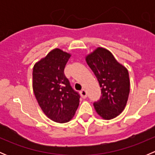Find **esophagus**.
Wrapping results in <instances>:
<instances>
[{"mask_svg": "<svg viewBox=\"0 0 155 155\" xmlns=\"http://www.w3.org/2000/svg\"><path fill=\"white\" fill-rule=\"evenodd\" d=\"M80 94H81V96H82V97L84 98V99H85V98L87 97V92L85 89H82V90L81 91Z\"/></svg>", "mask_w": 155, "mask_h": 155, "instance_id": "34e87169", "label": "esophagus"}]
</instances>
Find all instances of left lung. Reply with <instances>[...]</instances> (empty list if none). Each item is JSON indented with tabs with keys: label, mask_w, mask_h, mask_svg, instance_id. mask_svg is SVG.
Here are the masks:
<instances>
[{
	"label": "left lung",
	"mask_w": 155,
	"mask_h": 155,
	"mask_svg": "<svg viewBox=\"0 0 155 155\" xmlns=\"http://www.w3.org/2000/svg\"><path fill=\"white\" fill-rule=\"evenodd\" d=\"M85 61L101 87V99L94 104L97 113L105 120L116 118L124 111L130 93L128 70L109 50L97 47Z\"/></svg>",
	"instance_id": "obj_1"
}]
</instances>
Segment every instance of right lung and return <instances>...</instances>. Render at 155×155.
<instances>
[{"label": "right lung", "mask_w": 155, "mask_h": 155, "mask_svg": "<svg viewBox=\"0 0 155 155\" xmlns=\"http://www.w3.org/2000/svg\"><path fill=\"white\" fill-rule=\"evenodd\" d=\"M70 57V53L55 48L36 62L33 68L36 99L45 115L54 122L70 121L79 104V95L64 73Z\"/></svg>", "instance_id": "obj_1"}]
</instances>
